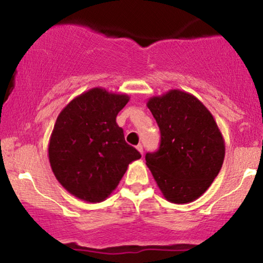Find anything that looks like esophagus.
Instances as JSON below:
<instances>
[{
	"instance_id": "obj_1",
	"label": "esophagus",
	"mask_w": 263,
	"mask_h": 263,
	"mask_svg": "<svg viewBox=\"0 0 263 263\" xmlns=\"http://www.w3.org/2000/svg\"><path fill=\"white\" fill-rule=\"evenodd\" d=\"M136 149H138L139 152L141 153V154H143V147H142V145H138V146H136Z\"/></svg>"
}]
</instances>
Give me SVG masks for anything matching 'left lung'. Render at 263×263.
Here are the masks:
<instances>
[{
	"instance_id": "left-lung-1",
	"label": "left lung",
	"mask_w": 263,
	"mask_h": 263,
	"mask_svg": "<svg viewBox=\"0 0 263 263\" xmlns=\"http://www.w3.org/2000/svg\"><path fill=\"white\" fill-rule=\"evenodd\" d=\"M147 106L160 129V146L146 154L165 199L188 203L210 188L224 163L225 141L214 117L196 97L170 89Z\"/></svg>"
}]
</instances>
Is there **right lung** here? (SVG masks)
I'll return each instance as SVG.
<instances>
[{
  "label": "right lung",
  "mask_w": 263,
  "mask_h": 263,
  "mask_svg": "<svg viewBox=\"0 0 263 263\" xmlns=\"http://www.w3.org/2000/svg\"><path fill=\"white\" fill-rule=\"evenodd\" d=\"M127 95L95 87L75 97L57 117L49 161L64 189L87 202H102L117 188L132 161L141 158L124 140L116 117Z\"/></svg>",
  "instance_id": "add662e5"
}]
</instances>
